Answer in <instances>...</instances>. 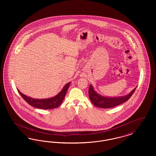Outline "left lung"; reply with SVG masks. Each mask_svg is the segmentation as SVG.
Segmentation results:
<instances>
[{
    "label": "left lung",
    "instance_id": "left-lung-1",
    "mask_svg": "<svg viewBox=\"0 0 156 156\" xmlns=\"http://www.w3.org/2000/svg\"><path fill=\"white\" fill-rule=\"evenodd\" d=\"M137 87L133 89L129 94L125 96L118 97H104L95 90L93 86L90 84L89 88V99L92 103L98 108L108 109L116 106L126 102L133 94Z\"/></svg>",
    "mask_w": 156,
    "mask_h": 156
}]
</instances>
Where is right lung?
<instances>
[{
	"label": "right lung",
	"mask_w": 156,
	"mask_h": 156,
	"mask_svg": "<svg viewBox=\"0 0 156 156\" xmlns=\"http://www.w3.org/2000/svg\"><path fill=\"white\" fill-rule=\"evenodd\" d=\"M71 82H68L64 88L55 96L46 98V99H34L24 95L17 89L19 93L20 94L25 101L31 106L41 109H52L58 107L66 97L67 90L68 89Z\"/></svg>",
	"instance_id": "1"
}]
</instances>
